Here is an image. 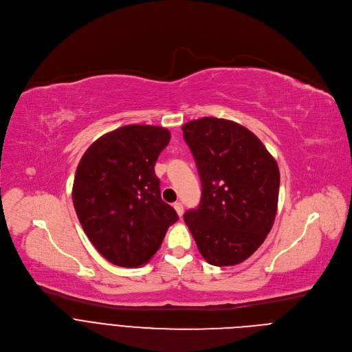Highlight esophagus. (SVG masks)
<instances>
[{
	"label": "esophagus",
	"mask_w": 352,
	"mask_h": 352,
	"mask_svg": "<svg viewBox=\"0 0 352 352\" xmlns=\"http://www.w3.org/2000/svg\"><path fill=\"white\" fill-rule=\"evenodd\" d=\"M174 209H175V212H177V214H178L179 217L184 214V206H182V204H179V202L174 204Z\"/></svg>",
	"instance_id": "obj_1"
}]
</instances>
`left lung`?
<instances>
[{"instance_id":"left-lung-1","label":"left lung","mask_w":352,"mask_h":352,"mask_svg":"<svg viewBox=\"0 0 352 352\" xmlns=\"http://www.w3.org/2000/svg\"><path fill=\"white\" fill-rule=\"evenodd\" d=\"M182 132L202 182L200 204L184 220L208 263L238 265L273 227L278 166L259 138L234 121L204 117Z\"/></svg>"}]
</instances>
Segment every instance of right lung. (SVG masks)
<instances>
[{"label": "right lung", "instance_id": "add662e5", "mask_svg": "<svg viewBox=\"0 0 352 352\" xmlns=\"http://www.w3.org/2000/svg\"><path fill=\"white\" fill-rule=\"evenodd\" d=\"M170 138L162 126L125 125L93 142L78 164L75 212L93 246L113 265H146L178 220L155 173Z\"/></svg>", "mask_w": 352, "mask_h": 352}]
</instances>
